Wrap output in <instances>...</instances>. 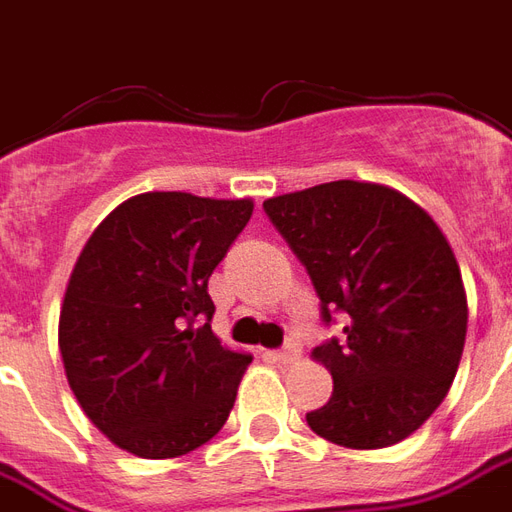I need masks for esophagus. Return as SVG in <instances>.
<instances>
[{"mask_svg": "<svg viewBox=\"0 0 512 512\" xmlns=\"http://www.w3.org/2000/svg\"><path fill=\"white\" fill-rule=\"evenodd\" d=\"M299 354H301V343L296 340V337H288L285 345H282L274 356H277L279 362H293V359H299Z\"/></svg>", "mask_w": 512, "mask_h": 512, "instance_id": "obj_1", "label": "esophagus"}]
</instances>
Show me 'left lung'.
Returning <instances> with one entry per match:
<instances>
[{
	"instance_id": "8db88e82",
	"label": "left lung",
	"mask_w": 512,
	"mask_h": 512,
	"mask_svg": "<svg viewBox=\"0 0 512 512\" xmlns=\"http://www.w3.org/2000/svg\"><path fill=\"white\" fill-rule=\"evenodd\" d=\"M307 268L323 326L312 356L332 370L329 403L307 414L351 450L397 444L450 392L466 340V293L447 238L417 202L378 183L332 180L263 202Z\"/></svg>"
}]
</instances>
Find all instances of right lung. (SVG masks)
I'll return each instance as SVG.
<instances>
[{
	"instance_id": "add662e5",
	"label": "right lung",
	"mask_w": 512,
	"mask_h": 512,
	"mask_svg": "<svg viewBox=\"0 0 512 512\" xmlns=\"http://www.w3.org/2000/svg\"><path fill=\"white\" fill-rule=\"evenodd\" d=\"M252 200L131 197L95 227L60 312V351L93 425L139 458H178L230 417L249 354L213 334L208 279Z\"/></svg>"
}]
</instances>
